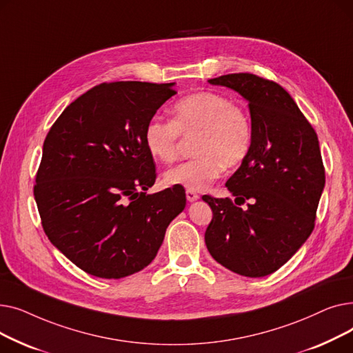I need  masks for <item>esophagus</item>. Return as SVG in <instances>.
I'll return each mask as SVG.
<instances>
[{
    "label": "esophagus",
    "mask_w": 353,
    "mask_h": 353,
    "mask_svg": "<svg viewBox=\"0 0 353 353\" xmlns=\"http://www.w3.org/2000/svg\"><path fill=\"white\" fill-rule=\"evenodd\" d=\"M186 197L189 201H196L199 199V194L193 190H186Z\"/></svg>",
    "instance_id": "34e87169"
}]
</instances>
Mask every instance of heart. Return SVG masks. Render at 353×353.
Wrapping results in <instances>:
<instances>
[{
  "instance_id": "b5f03b06",
  "label": "heart",
  "mask_w": 353,
  "mask_h": 353,
  "mask_svg": "<svg viewBox=\"0 0 353 353\" xmlns=\"http://www.w3.org/2000/svg\"><path fill=\"white\" fill-rule=\"evenodd\" d=\"M180 136L194 137V159L164 173L167 186L205 190L219 179L225 165L242 163L252 147L253 128L246 111L214 91H201L181 99L172 108V121L153 117L143 130L147 153L156 161L176 160Z\"/></svg>"
}]
</instances>
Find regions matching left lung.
I'll use <instances>...</instances> for the list:
<instances>
[{
  "label": "left lung",
  "instance_id": "obj_1",
  "mask_svg": "<svg viewBox=\"0 0 353 353\" xmlns=\"http://www.w3.org/2000/svg\"><path fill=\"white\" fill-rule=\"evenodd\" d=\"M209 83L234 90L249 103L253 141L226 183L236 204L251 200L248 209L237 208L229 197L203 196L213 212L205 242L221 266L263 277L283 266L314 228L325 188L319 140L279 84L249 72Z\"/></svg>",
  "mask_w": 353,
  "mask_h": 353
}]
</instances>
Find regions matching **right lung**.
<instances>
[{
	"instance_id": "obj_1",
	"label": "right lung",
	"mask_w": 353,
	"mask_h": 353,
	"mask_svg": "<svg viewBox=\"0 0 353 353\" xmlns=\"http://www.w3.org/2000/svg\"><path fill=\"white\" fill-rule=\"evenodd\" d=\"M176 83H104L74 100L50 128L34 197L50 242L88 274L121 279L156 257L167 226L186 208L173 186L145 194L156 165L145 123Z\"/></svg>"
}]
</instances>
